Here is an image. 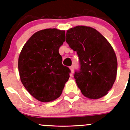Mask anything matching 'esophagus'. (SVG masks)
I'll use <instances>...</instances> for the list:
<instances>
[{
    "mask_svg": "<svg viewBox=\"0 0 130 130\" xmlns=\"http://www.w3.org/2000/svg\"><path fill=\"white\" fill-rule=\"evenodd\" d=\"M70 69L71 73H73V72H74V67H73V66L70 67Z\"/></svg>",
    "mask_w": 130,
    "mask_h": 130,
    "instance_id": "esophagus-1",
    "label": "esophagus"
}]
</instances>
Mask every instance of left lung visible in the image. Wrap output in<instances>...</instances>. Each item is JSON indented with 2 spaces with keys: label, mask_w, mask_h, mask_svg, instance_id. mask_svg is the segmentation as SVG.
Segmentation results:
<instances>
[{
  "label": "left lung",
  "mask_w": 130,
  "mask_h": 130,
  "mask_svg": "<svg viewBox=\"0 0 130 130\" xmlns=\"http://www.w3.org/2000/svg\"><path fill=\"white\" fill-rule=\"evenodd\" d=\"M66 42L80 60V70L74 77L82 93L93 100L107 95L115 82L118 67L108 41L95 28L78 25L67 31Z\"/></svg>",
  "instance_id": "obj_1"
}]
</instances>
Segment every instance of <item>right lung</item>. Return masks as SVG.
<instances>
[{
  "label": "right lung",
  "mask_w": 130,
  "mask_h": 130,
  "mask_svg": "<svg viewBox=\"0 0 130 130\" xmlns=\"http://www.w3.org/2000/svg\"><path fill=\"white\" fill-rule=\"evenodd\" d=\"M65 30L46 28L34 34L19 55L21 82L41 102H50L61 95L70 70L62 65L58 49L65 42Z\"/></svg>",
  "instance_id": "1"
}]
</instances>
